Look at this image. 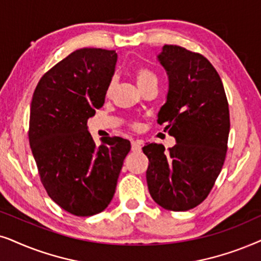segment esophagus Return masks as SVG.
Masks as SVG:
<instances>
[{"instance_id":"obj_1","label":"esophagus","mask_w":261,"mask_h":261,"mask_svg":"<svg viewBox=\"0 0 261 261\" xmlns=\"http://www.w3.org/2000/svg\"><path fill=\"white\" fill-rule=\"evenodd\" d=\"M141 149H142V143L140 141L131 142V150L135 152H138V151H141Z\"/></svg>"}]
</instances>
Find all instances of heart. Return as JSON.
<instances>
[{
    "instance_id": "obj_1",
    "label": "heart",
    "mask_w": 261,
    "mask_h": 261,
    "mask_svg": "<svg viewBox=\"0 0 261 261\" xmlns=\"http://www.w3.org/2000/svg\"><path fill=\"white\" fill-rule=\"evenodd\" d=\"M135 80H136L137 86L140 87V89H144L149 86L156 85L158 86V75L155 74L151 69H149L147 67H138L135 70ZM114 86H116V80L112 79L107 85V89L106 93L107 94H111L113 92Z\"/></svg>"
}]
</instances>
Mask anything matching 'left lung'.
Segmentation results:
<instances>
[{
	"instance_id": "left-lung-1",
	"label": "left lung",
	"mask_w": 261,
	"mask_h": 261,
	"mask_svg": "<svg viewBox=\"0 0 261 261\" xmlns=\"http://www.w3.org/2000/svg\"><path fill=\"white\" fill-rule=\"evenodd\" d=\"M158 60L168 75L166 103L158 123L175 138L143 147L148 156L147 184L152 199L166 210L193 209L210 193L223 167L230 130L222 80L203 55L165 45Z\"/></svg>"
}]
</instances>
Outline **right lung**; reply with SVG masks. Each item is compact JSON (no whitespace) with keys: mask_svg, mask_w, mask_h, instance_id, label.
Masks as SVG:
<instances>
[{"mask_svg":"<svg viewBox=\"0 0 261 261\" xmlns=\"http://www.w3.org/2000/svg\"><path fill=\"white\" fill-rule=\"evenodd\" d=\"M117 63L114 50L80 48L38 82L31 102L30 145L48 197L75 216L109 206L130 141L101 138L96 147L87 120L105 102Z\"/></svg>","mask_w":261,"mask_h":261,"instance_id":"right-lung-1","label":"right lung"}]
</instances>
